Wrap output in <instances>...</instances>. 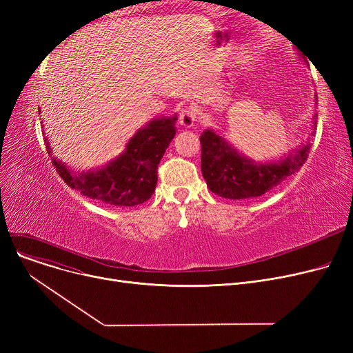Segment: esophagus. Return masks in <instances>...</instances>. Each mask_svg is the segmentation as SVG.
I'll list each match as a JSON object with an SVG mask.
<instances>
[{
	"instance_id": "1",
	"label": "esophagus",
	"mask_w": 353,
	"mask_h": 353,
	"mask_svg": "<svg viewBox=\"0 0 353 353\" xmlns=\"http://www.w3.org/2000/svg\"><path fill=\"white\" fill-rule=\"evenodd\" d=\"M196 121H197V114H196L194 110L188 108V107L181 110L180 117H179V123H180L183 127L190 128V127H193V125L196 124Z\"/></svg>"
}]
</instances>
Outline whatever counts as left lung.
<instances>
[{"label":"left lung","mask_w":353,"mask_h":353,"mask_svg":"<svg viewBox=\"0 0 353 353\" xmlns=\"http://www.w3.org/2000/svg\"><path fill=\"white\" fill-rule=\"evenodd\" d=\"M303 60L306 61L305 57ZM316 121L318 113H313L306 140L279 160L269 161H254L239 153L220 133L210 128L205 130L200 136L201 174L208 188L214 194L232 200L259 197L272 190L298 172L306 161L310 150L309 137L313 136Z\"/></svg>","instance_id":"1"}]
</instances>
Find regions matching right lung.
<instances>
[{"mask_svg":"<svg viewBox=\"0 0 353 353\" xmlns=\"http://www.w3.org/2000/svg\"><path fill=\"white\" fill-rule=\"evenodd\" d=\"M177 114L153 119L139 128L114 160L94 170L77 173L52 156L48 139L47 152L55 170L71 189L111 206H137L152 197L157 184V165L176 136Z\"/></svg>","mask_w":353,"mask_h":353,"instance_id":"obj_1","label":"right lung"}]
</instances>
